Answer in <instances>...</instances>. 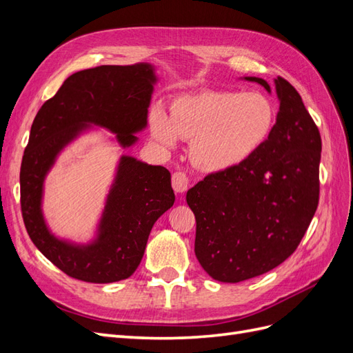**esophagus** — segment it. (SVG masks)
<instances>
[{
  "mask_svg": "<svg viewBox=\"0 0 353 353\" xmlns=\"http://www.w3.org/2000/svg\"><path fill=\"white\" fill-rule=\"evenodd\" d=\"M172 187L176 193H184L188 188V176L185 172H174L172 174Z\"/></svg>",
  "mask_w": 353,
  "mask_h": 353,
  "instance_id": "esophagus-1",
  "label": "esophagus"
}]
</instances>
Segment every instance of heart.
Returning <instances> with one entry per match:
<instances>
[{"label": "heart", "mask_w": 353, "mask_h": 353, "mask_svg": "<svg viewBox=\"0 0 353 353\" xmlns=\"http://www.w3.org/2000/svg\"><path fill=\"white\" fill-rule=\"evenodd\" d=\"M275 125L272 103L259 92L201 91L174 101L169 117H150L154 140L165 148L176 137L191 143V159L205 172H223L248 162L268 140Z\"/></svg>", "instance_id": "b5f03b06"}]
</instances>
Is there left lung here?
I'll use <instances>...</instances> for the list:
<instances>
[{
  "mask_svg": "<svg viewBox=\"0 0 353 353\" xmlns=\"http://www.w3.org/2000/svg\"><path fill=\"white\" fill-rule=\"evenodd\" d=\"M258 82L271 92L261 78ZM274 130L248 162L213 172L188 190L194 252L213 280L239 283L274 270L302 241L319 200L321 135L302 97L284 78Z\"/></svg>",
  "mask_w": 353,
  "mask_h": 353,
  "instance_id": "1",
  "label": "left lung"
}]
</instances>
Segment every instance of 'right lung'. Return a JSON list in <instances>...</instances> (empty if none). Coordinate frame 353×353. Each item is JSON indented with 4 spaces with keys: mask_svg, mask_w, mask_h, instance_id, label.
Returning a JSON list of instances; mask_svg holds the SVG:
<instances>
[{
    "mask_svg": "<svg viewBox=\"0 0 353 353\" xmlns=\"http://www.w3.org/2000/svg\"><path fill=\"white\" fill-rule=\"evenodd\" d=\"M156 82L153 66H99L70 74L54 97L38 110L20 166V208L30 240L46 258L72 279L114 283L140 265L154 222L172 208L170 174L122 156L103 212L97 240L74 245L50 234L41 212L42 185L65 145L87 123L116 132L122 147L137 141L147 125V109Z\"/></svg>",
    "mask_w": 353,
    "mask_h": 353,
    "instance_id": "obj_1",
    "label": "right lung"
}]
</instances>
